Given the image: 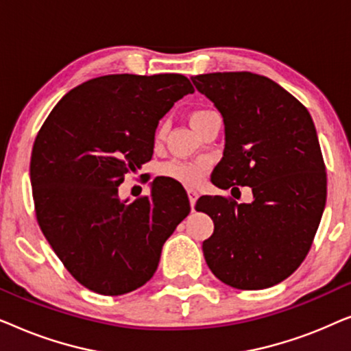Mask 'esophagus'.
Masks as SVG:
<instances>
[{"instance_id":"1","label":"esophagus","mask_w":351,"mask_h":351,"mask_svg":"<svg viewBox=\"0 0 351 351\" xmlns=\"http://www.w3.org/2000/svg\"><path fill=\"white\" fill-rule=\"evenodd\" d=\"M198 191L196 190H189V199H190V206H191V210H193L195 204H196V199H198Z\"/></svg>"}]
</instances>
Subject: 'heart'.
<instances>
[{
  "instance_id": "heart-1",
  "label": "heart",
  "mask_w": 351,
  "mask_h": 351,
  "mask_svg": "<svg viewBox=\"0 0 351 351\" xmlns=\"http://www.w3.org/2000/svg\"><path fill=\"white\" fill-rule=\"evenodd\" d=\"M213 113L210 110H193L190 113L191 126L196 128L206 117ZM166 136V124L161 123L155 132L156 142H160ZM161 174L169 179L179 182L182 185L195 186L198 185L206 174V165L201 161H171L161 167Z\"/></svg>"
}]
</instances>
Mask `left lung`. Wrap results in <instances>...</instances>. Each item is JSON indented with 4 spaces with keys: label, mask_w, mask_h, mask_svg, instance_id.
Returning <instances> with one entry per match:
<instances>
[{
    "label": "left lung",
    "mask_w": 351,
    "mask_h": 351,
    "mask_svg": "<svg viewBox=\"0 0 351 351\" xmlns=\"http://www.w3.org/2000/svg\"><path fill=\"white\" fill-rule=\"evenodd\" d=\"M225 124L219 189L251 186V203L201 196L214 220L203 243L210 271L237 289L285 281L308 254L326 206V167L308 110L280 84L249 71L191 76Z\"/></svg>",
    "instance_id": "obj_1"
}]
</instances>
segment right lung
I'll list each match as a JSON object with an SVG mask.
<instances>
[{"label":"right lung","instance_id":"obj_1","mask_svg":"<svg viewBox=\"0 0 351 351\" xmlns=\"http://www.w3.org/2000/svg\"><path fill=\"white\" fill-rule=\"evenodd\" d=\"M193 93L177 73L100 76L65 94L38 132L30 161L38 223L88 289L121 295L145 285L189 215L176 182L171 189L155 179L134 203L119 198L118 186L152 158L160 119Z\"/></svg>","mask_w":351,"mask_h":351}]
</instances>
